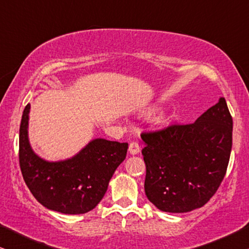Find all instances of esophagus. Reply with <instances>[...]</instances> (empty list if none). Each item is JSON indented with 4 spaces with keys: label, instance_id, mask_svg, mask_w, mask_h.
<instances>
[{
    "label": "esophagus",
    "instance_id": "1",
    "mask_svg": "<svg viewBox=\"0 0 249 249\" xmlns=\"http://www.w3.org/2000/svg\"><path fill=\"white\" fill-rule=\"evenodd\" d=\"M141 152V147H139V144L137 142H132L129 144V153L131 155H136Z\"/></svg>",
    "mask_w": 249,
    "mask_h": 249
}]
</instances>
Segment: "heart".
<instances>
[{
    "instance_id": "heart-1",
    "label": "heart",
    "mask_w": 249,
    "mask_h": 249,
    "mask_svg": "<svg viewBox=\"0 0 249 249\" xmlns=\"http://www.w3.org/2000/svg\"><path fill=\"white\" fill-rule=\"evenodd\" d=\"M177 119V114L176 113H171V114H168V115H163L159 119L158 121V124L161 125V127H164V125H168L169 124H171Z\"/></svg>"
}]
</instances>
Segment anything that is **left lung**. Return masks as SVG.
Masks as SVG:
<instances>
[{"label":"left lung","mask_w":249,"mask_h":249,"mask_svg":"<svg viewBox=\"0 0 249 249\" xmlns=\"http://www.w3.org/2000/svg\"><path fill=\"white\" fill-rule=\"evenodd\" d=\"M145 194L159 210L186 213L209 202L226 176L232 118L224 97L194 124L142 132Z\"/></svg>","instance_id":"left-lung-1"}]
</instances>
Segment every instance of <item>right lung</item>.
<instances>
[{"instance_id": "1", "label": "right lung", "mask_w": 249, "mask_h": 249, "mask_svg": "<svg viewBox=\"0 0 249 249\" xmlns=\"http://www.w3.org/2000/svg\"><path fill=\"white\" fill-rule=\"evenodd\" d=\"M29 112L27 104L19 130V163L30 193L49 210L63 214L89 212L107 193L114 171L125 159L128 144L96 138L72 158L46 161L30 146Z\"/></svg>"}]
</instances>
